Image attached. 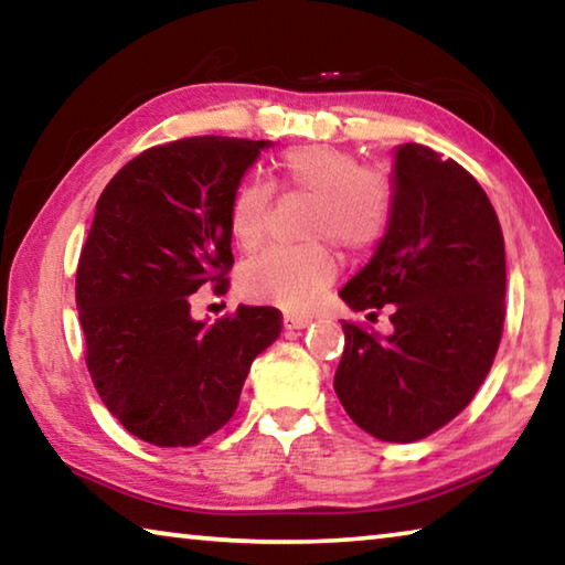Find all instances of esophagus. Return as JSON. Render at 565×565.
Masks as SVG:
<instances>
[{
    "label": "esophagus",
    "instance_id": "obj_1",
    "mask_svg": "<svg viewBox=\"0 0 565 565\" xmlns=\"http://www.w3.org/2000/svg\"><path fill=\"white\" fill-rule=\"evenodd\" d=\"M311 323V317H284V329H306Z\"/></svg>",
    "mask_w": 565,
    "mask_h": 565
}]
</instances>
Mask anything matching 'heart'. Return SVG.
<instances>
[{
    "instance_id": "heart-1",
    "label": "heart",
    "mask_w": 565,
    "mask_h": 565,
    "mask_svg": "<svg viewBox=\"0 0 565 565\" xmlns=\"http://www.w3.org/2000/svg\"><path fill=\"white\" fill-rule=\"evenodd\" d=\"M276 179L286 189L311 196L306 236L333 238L351 254L369 252L386 234L394 191L376 169L337 147H296L276 161ZM274 189L262 179H244L228 204V228L238 248L256 252L266 236ZM337 254L329 244L269 248L242 269L238 286L252 299L274 301L286 311H306L337 279Z\"/></svg>"
}]
</instances>
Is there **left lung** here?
Wrapping results in <instances>:
<instances>
[{
    "instance_id": "8db88e82",
    "label": "left lung",
    "mask_w": 565,
    "mask_h": 565,
    "mask_svg": "<svg viewBox=\"0 0 565 565\" xmlns=\"http://www.w3.org/2000/svg\"><path fill=\"white\" fill-rule=\"evenodd\" d=\"M394 212L341 289L353 311L391 306L394 333L341 321L333 391L379 441L411 444L456 418L489 376L505 317V248L481 184L424 145L394 151Z\"/></svg>"
}]
</instances>
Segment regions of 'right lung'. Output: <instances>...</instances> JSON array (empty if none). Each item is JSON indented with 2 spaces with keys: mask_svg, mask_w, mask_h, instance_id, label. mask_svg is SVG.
<instances>
[{
  "mask_svg": "<svg viewBox=\"0 0 565 565\" xmlns=\"http://www.w3.org/2000/svg\"><path fill=\"white\" fill-rule=\"evenodd\" d=\"M271 141L191 137L151 147L102 191L76 269L87 369L141 441L196 446L234 416L252 361L279 339L281 311L238 306L191 319V294L226 291L228 204Z\"/></svg>",
  "mask_w": 565,
  "mask_h": 565,
  "instance_id": "1",
  "label": "right lung"
}]
</instances>
